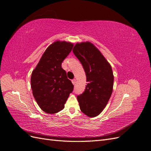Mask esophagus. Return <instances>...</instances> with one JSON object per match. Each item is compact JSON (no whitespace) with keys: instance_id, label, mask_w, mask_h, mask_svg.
Masks as SVG:
<instances>
[{"instance_id":"34e87169","label":"esophagus","mask_w":151,"mask_h":151,"mask_svg":"<svg viewBox=\"0 0 151 151\" xmlns=\"http://www.w3.org/2000/svg\"><path fill=\"white\" fill-rule=\"evenodd\" d=\"M71 82H72V83H73V85H75V83H76V80H75V79H73V80H71Z\"/></svg>"}]
</instances>
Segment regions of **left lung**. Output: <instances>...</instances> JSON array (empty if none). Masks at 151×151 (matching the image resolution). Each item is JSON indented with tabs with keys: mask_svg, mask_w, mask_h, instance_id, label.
Instances as JSON below:
<instances>
[{
	"mask_svg": "<svg viewBox=\"0 0 151 151\" xmlns=\"http://www.w3.org/2000/svg\"><path fill=\"white\" fill-rule=\"evenodd\" d=\"M73 52L82 64L88 82L85 91L77 96L80 110L88 117H96L105 109L112 93V69L90 42L76 43Z\"/></svg>",
	"mask_w": 151,
	"mask_h": 151,
	"instance_id": "obj_1",
	"label": "left lung"
}]
</instances>
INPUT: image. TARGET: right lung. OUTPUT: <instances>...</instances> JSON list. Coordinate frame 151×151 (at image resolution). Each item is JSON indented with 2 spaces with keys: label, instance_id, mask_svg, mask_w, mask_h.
I'll return each instance as SVG.
<instances>
[{
  "label": "right lung",
  "instance_id": "obj_1",
  "mask_svg": "<svg viewBox=\"0 0 151 151\" xmlns=\"http://www.w3.org/2000/svg\"><path fill=\"white\" fill-rule=\"evenodd\" d=\"M73 47V44L69 42H53L32 73L33 96L41 109L47 114H55L63 110L73 91L74 86L61 65Z\"/></svg>",
  "mask_w": 151,
  "mask_h": 151
}]
</instances>
